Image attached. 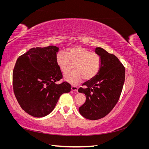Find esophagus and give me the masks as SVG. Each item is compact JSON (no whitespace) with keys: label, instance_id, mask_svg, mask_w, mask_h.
<instances>
[{"label":"esophagus","instance_id":"34e87169","mask_svg":"<svg viewBox=\"0 0 149 149\" xmlns=\"http://www.w3.org/2000/svg\"><path fill=\"white\" fill-rule=\"evenodd\" d=\"M71 90H72V91H73L78 92V88L77 86H71Z\"/></svg>","mask_w":149,"mask_h":149}]
</instances>
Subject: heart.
Segmentation results:
<instances>
[{
    "instance_id": "obj_1",
    "label": "heart",
    "mask_w": 149,
    "mask_h": 149,
    "mask_svg": "<svg viewBox=\"0 0 149 149\" xmlns=\"http://www.w3.org/2000/svg\"><path fill=\"white\" fill-rule=\"evenodd\" d=\"M56 63L63 73L74 70L64 76L65 81L76 85L84 79L90 80L95 77L101 67V58L91 49L82 47L70 48L66 53L60 52L56 56Z\"/></svg>"
}]
</instances>
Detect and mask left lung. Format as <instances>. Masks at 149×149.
<instances>
[{
    "instance_id": "left-lung-1",
    "label": "left lung",
    "mask_w": 149,
    "mask_h": 149,
    "mask_svg": "<svg viewBox=\"0 0 149 149\" xmlns=\"http://www.w3.org/2000/svg\"><path fill=\"white\" fill-rule=\"evenodd\" d=\"M94 52L101 58L100 70L95 77L82 84L84 88L78 89L86 97L79 113L90 120L109 113L119 100L125 81V68L118 58L101 47Z\"/></svg>"
}]
</instances>
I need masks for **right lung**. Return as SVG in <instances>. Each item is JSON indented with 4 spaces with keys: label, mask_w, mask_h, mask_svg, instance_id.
Instances as JSON below:
<instances>
[{
    "label": "right lung",
    "mask_w": 149,
    "mask_h": 149,
    "mask_svg": "<svg viewBox=\"0 0 149 149\" xmlns=\"http://www.w3.org/2000/svg\"><path fill=\"white\" fill-rule=\"evenodd\" d=\"M59 48L37 47L18 58L13 71V88L17 100L26 113L36 118L49 114L62 94L71 91L67 82L56 81L63 76L56 63Z\"/></svg>",
    "instance_id": "1"
}]
</instances>
